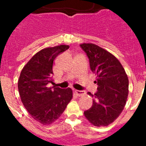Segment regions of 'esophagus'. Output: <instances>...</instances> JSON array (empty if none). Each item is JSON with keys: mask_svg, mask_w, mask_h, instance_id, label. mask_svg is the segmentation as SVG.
<instances>
[{"mask_svg": "<svg viewBox=\"0 0 146 146\" xmlns=\"http://www.w3.org/2000/svg\"><path fill=\"white\" fill-rule=\"evenodd\" d=\"M74 93L77 94L78 96H82V95H84L85 94V91H79V90H75L74 91Z\"/></svg>", "mask_w": 146, "mask_h": 146, "instance_id": "1", "label": "esophagus"}]
</instances>
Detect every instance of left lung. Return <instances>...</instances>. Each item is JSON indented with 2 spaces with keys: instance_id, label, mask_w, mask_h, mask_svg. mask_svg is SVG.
Returning a JSON list of instances; mask_svg holds the SVG:
<instances>
[{
  "instance_id": "8db88e82",
  "label": "left lung",
  "mask_w": 146,
  "mask_h": 146,
  "mask_svg": "<svg viewBox=\"0 0 146 146\" xmlns=\"http://www.w3.org/2000/svg\"><path fill=\"white\" fill-rule=\"evenodd\" d=\"M89 59L91 70L96 74L97 91L88 92L91 108L84 112L93 125L106 126L121 114L129 94V80L119 60L110 52L94 44H81Z\"/></svg>"
}]
</instances>
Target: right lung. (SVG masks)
<instances>
[{"label":"right lung","instance_id":"add662e5","mask_svg":"<svg viewBox=\"0 0 146 146\" xmlns=\"http://www.w3.org/2000/svg\"><path fill=\"white\" fill-rule=\"evenodd\" d=\"M69 48L68 45H60L40 50L20 73L18 90L22 102L32 118L44 125L57 120L72 98L70 88L48 87L52 82L54 60Z\"/></svg>","mask_w":146,"mask_h":146}]
</instances>
